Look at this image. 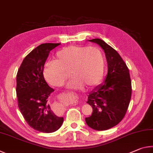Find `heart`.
I'll list each match as a JSON object with an SVG mask.
<instances>
[{
    "label": "heart",
    "mask_w": 153,
    "mask_h": 153,
    "mask_svg": "<svg viewBox=\"0 0 153 153\" xmlns=\"http://www.w3.org/2000/svg\"><path fill=\"white\" fill-rule=\"evenodd\" d=\"M105 58L97 48L70 45L58 51L54 61L44 67V76L53 87H61L72 75L67 87L82 89L93 87L102 80L105 72ZM71 74H69V72Z\"/></svg>",
    "instance_id": "b5f03b06"
}]
</instances>
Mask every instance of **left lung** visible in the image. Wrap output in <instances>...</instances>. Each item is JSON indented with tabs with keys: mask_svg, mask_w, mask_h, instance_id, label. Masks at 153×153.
Returning a JSON list of instances; mask_svg holds the SVG:
<instances>
[{
	"mask_svg": "<svg viewBox=\"0 0 153 153\" xmlns=\"http://www.w3.org/2000/svg\"><path fill=\"white\" fill-rule=\"evenodd\" d=\"M89 41L100 45L104 50L108 71L103 83L88 96L87 103L92 107L93 113L85 117V122L93 130H106L119 124L128 110L132 95L129 69L117 51L102 39Z\"/></svg>",
	"mask_w": 153,
	"mask_h": 153,
	"instance_id": "left-lung-1",
	"label": "left lung"
}]
</instances>
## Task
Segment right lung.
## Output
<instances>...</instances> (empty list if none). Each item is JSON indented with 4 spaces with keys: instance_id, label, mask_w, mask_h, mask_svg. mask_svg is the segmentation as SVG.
<instances>
[{
    "instance_id": "1",
    "label": "right lung",
    "mask_w": 153,
    "mask_h": 153,
    "mask_svg": "<svg viewBox=\"0 0 153 153\" xmlns=\"http://www.w3.org/2000/svg\"><path fill=\"white\" fill-rule=\"evenodd\" d=\"M60 44L46 43L25 56L17 74L18 107L29 126L44 133L58 130L64 118L53 113L48 97L53 91L45 81L43 71L50 51Z\"/></svg>"
}]
</instances>
